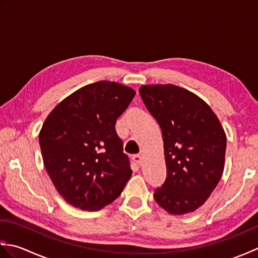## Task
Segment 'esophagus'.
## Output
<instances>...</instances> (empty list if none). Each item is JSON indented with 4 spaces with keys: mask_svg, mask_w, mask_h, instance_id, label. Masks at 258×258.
<instances>
[{
    "mask_svg": "<svg viewBox=\"0 0 258 258\" xmlns=\"http://www.w3.org/2000/svg\"><path fill=\"white\" fill-rule=\"evenodd\" d=\"M133 161H134L136 164H139V165L141 166L142 164H143V157H142L141 155H134V156H133Z\"/></svg>",
    "mask_w": 258,
    "mask_h": 258,
    "instance_id": "34e87169",
    "label": "esophagus"
}]
</instances>
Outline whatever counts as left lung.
<instances>
[{
	"label": "left lung",
	"mask_w": 258,
	"mask_h": 258,
	"mask_svg": "<svg viewBox=\"0 0 258 258\" xmlns=\"http://www.w3.org/2000/svg\"><path fill=\"white\" fill-rule=\"evenodd\" d=\"M140 94L163 136L167 176L154 191L155 201L173 215L194 212L222 177L225 131L211 106L183 87L143 85Z\"/></svg>",
	"instance_id": "1"
}]
</instances>
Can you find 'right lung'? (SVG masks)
I'll return each instance as SVG.
<instances>
[{"label": "right lung", "mask_w": 258, "mask_h": 258, "mask_svg": "<svg viewBox=\"0 0 258 258\" xmlns=\"http://www.w3.org/2000/svg\"><path fill=\"white\" fill-rule=\"evenodd\" d=\"M100 81L65 97L40 131L43 163L58 194L83 211H98L122 193L132 175L115 123L135 96Z\"/></svg>", "instance_id": "obj_1"}]
</instances>
